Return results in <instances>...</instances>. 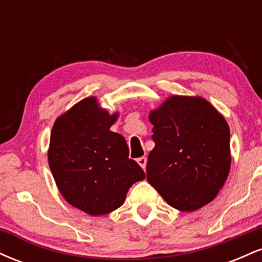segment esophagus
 I'll return each mask as SVG.
<instances>
[{"label":"esophagus","instance_id":"34e87169","mask_svg":"<svg viewBox=\"0 0 262 262\" xmlns=\"http://www.w3.org/2000/svg\"><path fill=\"white\" fill-rule=\"evenodd\" d=\"M137 161H138V164H139L140 166L143 167V169H145V166H146V158H145V156H141V158H138Z\"/></svg>","mask_w":262,"mask_h":262}]
</instances>
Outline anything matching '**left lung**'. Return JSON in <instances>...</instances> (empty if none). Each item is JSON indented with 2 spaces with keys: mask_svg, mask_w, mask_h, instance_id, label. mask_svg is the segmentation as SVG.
<instances>
[{
  "mask_svg": "<svg viewBox=\"0 0 262 262\" xmlns=\"http://www.w3.org/2000/svg\"><path fill=\"white\" fill-rule=\"evenodd\" d=\"M155 148L146 179L173 208L193 212L223 187L230 170V132L201 97L172 96L149 116Z\"/></svg>",
  "mask_w": 262,
  "mask_h": 262,
  "instance_id": "8db88e82",
  "label": "left lung"
}]
</instances>
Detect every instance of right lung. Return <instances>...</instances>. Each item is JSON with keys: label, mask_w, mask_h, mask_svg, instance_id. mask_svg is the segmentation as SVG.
Segmentation results:
<instances>
[{"label": "right lung", "mask_w": 262, "mask_h": 262, "mask_svg": "<svg viewBox=\"0 0 262 262\" xmlns=\"http://www.w3.org/2000/svg\"><path fill=\"white\" fill-rule=\"evenodd\" d=\"M117 117L89 97L60 116L52 129L48 160L54 180L66 202L90 215L121 207L132 185L145 179L129 159L124 138L110 130Z\"/></svg>", "instance_id": "1"}]
</instances>
